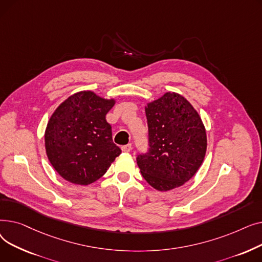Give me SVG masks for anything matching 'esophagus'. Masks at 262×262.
Listing matches in <instances>:
<instances>
[{"instance_id": "obj_1", "label": "esophagus", "mask_w": 262, "mask_h": 262, "mask_svg": "<svg viewBox=\"0 0 262 262\" xmlns=\"http://www.w3.org/2000/svg\"><path fill=\"white\" fill-rule=\"evenodd\" d=\"M121 148H122L123 152L128 153V152H130V150H132V144L129 143V144H126V145H123Z\"/></svg>"}]
</instances>
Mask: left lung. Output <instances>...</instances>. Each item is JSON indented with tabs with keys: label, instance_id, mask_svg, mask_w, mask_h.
<instances>
[{
	"label": "left lung",
	"instance_id": "left-lung-1",
	"mask_svg": "<svg viewBox=\"0 0 262 262\" xmlns=\"http://www.w3.org/2000/svg\"><path fill=\"white\" fill-rule=\"evenodd\" d=\"M145 115L149 147L137 157L143 178L158 191L183 186L200 169L207 148L200 115L175 92L148 103Z\"/></svg>",
	"mask_w": 262,
	"mask_h": 262
}]
</instances>
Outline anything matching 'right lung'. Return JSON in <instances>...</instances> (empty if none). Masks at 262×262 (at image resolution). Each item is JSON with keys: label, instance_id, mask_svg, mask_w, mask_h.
I'll return each instance as SVG.
<instances>
[{"label": "right lung", "instance_id": "1", "mask_svg": "<svg viewBox=\"0 0 262 262\" xmlns=\"http://www.w3.org/2000/svg\"><path fill=\"white\" fill-rule=\"evenodd\" d=\"M115 103L92 91H80L69 96L50 118L45 134L47 155L66 181L92 184L121 154L106 121Z\"/></svg>", "mask_w": 262, "mask_h": 262}]
</instances>
